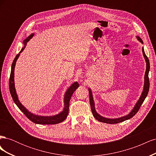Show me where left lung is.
Wrapping results in <instances>:
<instances>
[{
  "label": "left lung",
  "instance_id": "8db88e82",
  "mask_svg": "<svg viewBox=\"0 0 156 156\" xmlns=\"http://www.w3.org/2000/svg\"><path fill=\"white\" fill-rule=\"evenodd\" d=\"M136 38H137L138 40L139 41H140L141 43L143 44V40H141V38L139 36H136ZM142 50H143V55H144V57L145 58L146 62V70L145 75H144V89H143V93H142V94H141V96L139 98V100H138L137 102H136V105H135V107L133 108V109L131 111V112L129 113V115H126L124 117H121V118H119V119H107V118L102 117L100 115H98V113L96 112V110H95V107H94V100H93L92 92L90 90V88L88 89L89 90L90 103L92 112L94 117L95 118L96 120H98L99 122H103V123H106V124H118V123H120V122H124L126 120L131 119V118L133 117L134 115H135L136 113L139 111L141 105L143 104V103L144 102L145 98H146V96H147V95H148V91H149V88H150V81H149V78H148V73H149V71H150V62H149L148 58L147 57V56L146 55V54L144 53L143 48Z\"/></svg>",
  "mask_w": 156,
  "mask_h": 156
}]
</instances>
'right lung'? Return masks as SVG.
I'll return each mask as SVG.
<instances>
[{
    "label": "right lung",
    "instance_id": "1",
    "mask_svg": "<svg viewBox=\"0 0 156 156\" xmlns=\"http://www.w3.org/2000/svg\"><path fill=\"white\" fill-rule=\"evenodd\" d=\"M33 36H34V34H32L30 36L28 37L26 40L23 41V44H25V47L27 42L32 38ZM25 47L23 48H22V49L20 52V53L16 55V58H14L12 65L10 80H9V88H10V92L13 100L14 102H15L17 106L19 107V108H20V109L24 113L25 115L28 118V119L35 124H56L60 123V122H63L66 119L68 116V112H69V101L71 100V98H72V94H73L75 90L79 87V83L77 82H75L72 84V86L68 89V90L66 91V92L65 96H64V108L63 111L59 113L58 115H56L53 116H37V115H34L32 114V113L28 111L25 107H23V105L20 102V101H19L17 94L16 92L15 86H14V69H15L16 63L19 57V56H20V54L23 51V49H25Z\"/></svg>",
    "mask_w": 156,
    "mask_h": 156
}]
</instances>
